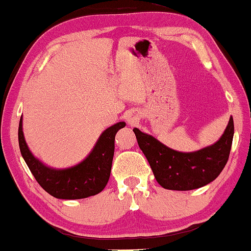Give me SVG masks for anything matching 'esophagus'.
Here are the masks:
<instances>
[{
    "label": "esophagus",
    "instance_id": "esophagus-1",
    "mask_svg": "<svg viewBox=\"0 0 251 251\" xmlns=\"http://www.w3.org/2000/svg\"><path fill=\"white\" fill-rule=\"evenodd\" d=\"M126 120H127V123L129 125H135L136 123L139 122V117L135 115V113H131V115H128L126 117Z\"/></svg>",
    "mask_w": 251,
    "mask_h": 251
}]
</instances>
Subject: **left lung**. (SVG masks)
I'll use <instances>...</instances> for the list:
<instances>
[{"label":"left lung","mask_w":251,"mask_h":251,"mask_svg":"<svg viewBox=\"0 0 251 251\" xmlns=\"http://www.w3.org/2000/svg\"><path fill=\"white\" fill-rule=\"evenodd\" d=\"M133 132L157 183L168 190L188 191L201 188L220 175L229 157L234 122L230 117L224 134L215 144L190 153L167 147L139 128H134Z\"/></svg>","instance_id":"1"}]
</instances>
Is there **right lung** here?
<instances>
[{
  "label": "right lung",
  "instance_id": "obj_1",
  "mask_svg": "<svg viewBox=\"0 0 251 251\" xmlns=\"http://www.w3.org/2000/svg\"><path fill=\"white\" fill-rule=\"evenodd\" d=\"M125 122L117 123L102 132L88 156L69 168L56 169L46 166L28 149L23 133V117L18 127L21 154L34 178L50 196L58 199H82L95 196L105 188L110 178L115 154L116 133L125 127Z\"/></svg>",
  "mask_w": 251,
  "mask_h": 251
}]
</instances>
